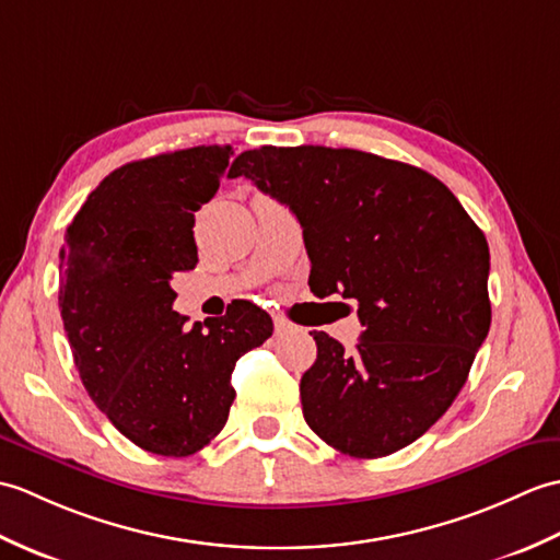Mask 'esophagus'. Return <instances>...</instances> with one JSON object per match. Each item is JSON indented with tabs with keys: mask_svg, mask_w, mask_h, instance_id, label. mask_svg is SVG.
Returning a JSON list of instances; mask_svg holds the SVG:
<instances>
[{
	"mask_svg": "<svg viewBox=\"0 0 560 560\" xmlns=\"http://www.w3.org/2000/svg\"><path fill=\"white\" fill-rule=\"evenodd\" d=\"M294 330V326L292 323L288 320V318H282V316H276V332L278 335H284V332H292Z\"/></svg>",
	"mask_w": 560,
	"mask_h": 560,
	"instance_id": "1",
	"label": "esophagus"
}]
</instances>
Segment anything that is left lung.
<instances>
[{
    "label": "left lung",
    "mask_w": 560,
    "mask_h": 560,
    "mask_svg": "<svg viewBox=\"0 0 560 560\" xmlns=\"http://www.w3.org/2000/svg\"><path fill=\"white\" fill-rule=\"evenodd\" d=\"M230 177L290 206L316 296L357 302L354 352L314 330L302 412L335 451L383 457L453 405L491 326L489 244L429 172L352 148L260 145Z\"/></svg>",
    "instance_id": "1"
}]
</instances>
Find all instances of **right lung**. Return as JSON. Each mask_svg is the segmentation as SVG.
Returning a JSON list of instances; mask_svg holds the SVG:
<instances>
[{"instance_id": "1", "label": "right lung", "mask_w": 560, "mask_h": 560, "mask_svg": "<svg viewBox=\"0 0 560 560\" xmlns=\"http://www.w3.org/2000/svg\"><path fill=\"white\" fill-rule=\"evenodd\" d=\"M232 153L196 145L109 172L59 252L61 320L85 390L155 455H194L218 436L234 364L272 335L270 316L248 302L194 326L172 308V276L198 264L194 213L215 196Z\"/></svg>"}]
</instances>
